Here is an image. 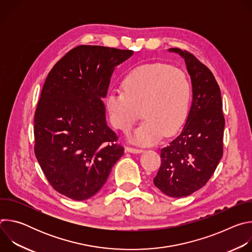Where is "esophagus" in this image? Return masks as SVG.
I'll return each instance as SVG.
<instances>
[{
  "label": "esophagus",
  "mask_w": 252,
  "mask_h": 252,
  "mask_svg": "<svg viewBox=\"0 0 252 252\" xmlns=\"http://www.w3.org/2000/svg\"><path fill=\"white\" fill-rule=\"evenodd\" d=\"M126 151L128 153H131V154H140L143 152L141 149H135V148H131V147H126Z\"/></svg>",
  "instance_id": "obj_1"
}]
</instances>
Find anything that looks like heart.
Here are the masks:
<instances>
[{"label": "heart", "mask_w": 252, "mask_h": 252, "mask_svg": "<svg viewBox=\"0 0 252 252\" xmlns=\"http://www.w3.org/2000/svg\"><path fill=\"white\" fill-rule=\"evenodd\" d=\"M122 86L123 91L107 93L105 107L111 124L121 130L129 129L142 109L145 121L129 133L130 141L153 146L186 123L192 86L183 70L160 63L141 64L129 71Z\"/></svg>", "instance_id": "obj_1"}]
</instances>
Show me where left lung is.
<instances>
[{
  "mask_svg": "<svg viewBox=\"0 0 252 252\" xmlns=\"http://www.w3.org/2000/svg\"><path fill=\"white\" fill-rule=\"evenodd\" d=\"M185 59L191 80L192 102L181 133L160 151L155 186L170 197H184L201 189L223 154L224 117L220 89L208 67L192 54L168 49Z\"/></svg>",
  "mask_w": 252,
  "mask_h": 252,
  "instance_id": "1",
  "label": "left lung"
}]
</instances>
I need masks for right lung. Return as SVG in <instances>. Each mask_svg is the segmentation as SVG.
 <instances>
[{
	"instance_id": "1",
	"label": "right lung",
	"mask_w": 252,
	"mask_h": 252,
	"mask_svg": "<svg viewBox=\"0 0 252 252\" xmlns=\"http://www.w3.org/2000/svg\"><path fill=\"white\" fill-rule=\"evenodd\" d=\"M130 50L79 46L51 69L34 114V154L50 185L74 200L94 195L124 148L106 125L105 106L117 65Z\"/></svg>"
}]
</instances>
